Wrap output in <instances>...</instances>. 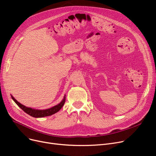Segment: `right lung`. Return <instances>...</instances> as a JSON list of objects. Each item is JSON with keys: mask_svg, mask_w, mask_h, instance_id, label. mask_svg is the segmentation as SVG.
Wrapping results in <instances>:
<instances>
[{"mask_svg": "<svg viewBox=\"0 0 156 156\" xmlns=\"http://www.w3.org/2000/svg\"><path fill=\"white\" fill-rule=\"evenodd\" d=\"M11 98L12 100L15 101V103L22 110H23L26 113L29 114V115L33 117H36V118H40V117H47V116H50L51 115L57 113L58 112L60 109H61L62 107L65 103V101H66V96L64 97L63 100L60 102L59 104L57 105L53 106L51 108H48V109L46 110H36V109H32L31 108H28L26 107L25 106L22 105L21 103H20L18 101H17L14 98H13L11 96Z\"/></svg>", "mask_w": 156, "mask_h": 156, "instance_id": "1", "label": "right lung"}]
</instances>
